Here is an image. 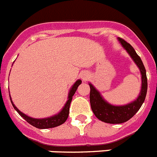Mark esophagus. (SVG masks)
Masks as SVG:
<instances>
[{"label":"esophagus","mask_w":157,"mask_h":157,"mask_svg":"<svg viewBox=\"0 0 157 157\" xmlns=\"http://www.w3.org/2000/svg\"><path fill=\"white\" fill-rule=\"evenodd\" d=\"M89 76H90V75H89L88 72L84 71V72H82V73L81 78L83 80V81H87V80H88V78H89Z\"/></svg>","instance_id":"1"}]
</instances>
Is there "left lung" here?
I'll use <instances>...</instances> for the list:
<instances>
[{
  "mask_svg": "<svg viewBox=\"0 0 157 157\" xmlns=\"http://www.w3.org/2000/svg\"><path fill=\"white\" fill-rule=\"evenodd\" d=\"M118 41L139 68L141 75V86L140 94L136 100L127 105H113L104 99L101 93L94 87L92 83H89L90 87V101L93 112L98 120L111 124L125 123L131 119L144 103L148 88L146 71L140 56L135 52L134 48L127 41L120 37H118Z\"/></svg>",
  "mask_w": 157,
  "mask_h": 157,
  "instance_id": "left-lung-1",
  "label": "left lung"
}]
</instances>
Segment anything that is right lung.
<instances>
[{
    "label": "right lung",
    "mask_w": 157,
    "mask_h": 157,
    "mask_svg": "<svg viewBox=\"0 0 157 157\" xmlns=\"http://www.w3.org/2000/svg\"><path fill=\"white\" fill-rule=\"evenodd\" d=\"M81 83L82 80L78 79L77 81L73 84V86H72L71 88L70 89V90H69L67 101V102L65 103L64 106L63 107V109L60 110V112H58L57 114L50 116V117L43 118V119H35V118L30 117V116L24 114L23 112H20V111L16 108V105H14L13 102H12L10 95H9V97H10L11 102H12V106H13L14 109H15V110H16V112L19 113V116H22L27 123H30V125L34 126V127H37V128L38 129L53 128V127H58V126L63 124V123H65V121L67 120V119L68 117L69 109H70V105L71 102L72 98H73L75 93L77 90L78 86H79Z\"/></svg>",
    "instance_id": "1"
}]
</instances>
